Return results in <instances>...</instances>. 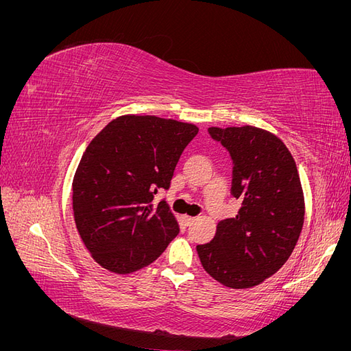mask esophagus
Segmentation results:
<instances>
[{
    "instance_id": "esophagus-1",
    "label": "esophagus",
    "mask_w": 351,
    "mask_h": 351,
    "mask_svg": "<svg viewBox=\"0 0 351 351\" xmlns=\"http://www.w3.org/2000/svg\"><path fill=\"white\" fill-rule=\"evenodd\" d=\"M182 219L184 222V226H190V224H193V222H195V218L193 217H189V215H183Z\"/></svg>"
}]
</instances>
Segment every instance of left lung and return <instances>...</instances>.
<instances>
[{"instance_id": "8db88e82", "label": "left lung", "mask_w": 351, "mask_h": 351, "mask_svg": "<svg viewBox=\"0 0 351 351\" xmlns=\"http://www.w3.org/2000/svg\"><path fill=\"white\" fill-rule=\"evenodd\" d=\"M232 158L236 218L218 222L212 241L196 247L202 267L230 289H252L289 261L304 222V196L284 142L253 125L209 127Z\"/></svg>"}]
</instances>
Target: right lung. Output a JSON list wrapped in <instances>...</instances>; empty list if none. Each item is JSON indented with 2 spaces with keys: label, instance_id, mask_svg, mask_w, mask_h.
Here are the masks:
<instances>
[{
  "label": "right lung",
  "instance_id": "add662e5",
  "mask_svg": "<svg viewBox=\"0 0 351 351\" xmlns=\"http://www.w3.org/2000/svg\"><path fill=\"white\" fill-rule=\"evenodd\" d=\"M195 124L127 114L93 137L73 178V214L90 256L114 274H132L156 261L180 231L165 200L174 169Z\"/></svg>",
  "mask_w": 351,
  "mask_h": 351
}]
</instances>
